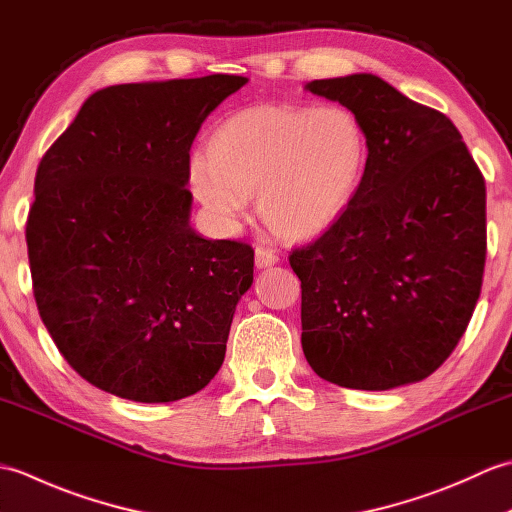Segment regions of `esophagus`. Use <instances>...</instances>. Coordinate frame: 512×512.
<instances>
[{
  "label": "esophagus",
  "mask_w": 512,
  "mask_h": 512,
  "mask_svg": "<svg viewBox=\"0 0 512 512\" xmlns=\"http://www.w3.org/2000/svg\"><path fill=\"white\" fill-rule=\"evenodd\" d=\"M279 262V257H277V253L275 250H270V248H255V266L257 268H270V266H275Z\"/></svg>",
  "instance_id": "34e87169"
}]
</instances>
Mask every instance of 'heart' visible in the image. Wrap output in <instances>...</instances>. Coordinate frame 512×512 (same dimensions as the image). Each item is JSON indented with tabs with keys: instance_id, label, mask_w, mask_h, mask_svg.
Masks as SVG:
<instances>
[{
	"instance_id": "obj_1",
	"label": "heart",
	"mask_w": 512,
	"mask_h": 512,
	"mask_svg": "<svg viewBox=\"0 0 512 512\" xmlns=\"http://www.w3.org/2000/svg\"><path fill=\"white\" fill-rule=\"evenodd\" d=\"M365 162V127L347 107L257 105L215 129L209 156H191L189 184L224 231H233L255 193L270 231L310 239L350 206Z\"/></svg>"
}]
</instances>
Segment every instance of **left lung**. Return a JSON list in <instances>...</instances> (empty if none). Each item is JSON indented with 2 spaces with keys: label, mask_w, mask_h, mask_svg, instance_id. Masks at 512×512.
<instances>
[{
  "label": "left lung",
  "mask_w": 512,
  "mask_h": 512,
  "mask_svg": "<svg viewBox=\"0 0 512 512\" xmlns=\"http://www.w3.org/2000/svg\"><path fill=\"white\" fill-rule=\"evenodd\" d=\"M363 123L367 162L350 206L292 250L301 347L323 380L385 391L447 361L480 299L486 184L447 116L376 74L306 83Z\"/></svg>",
  "instance_id": "left-lung-1"
}]
</instances>
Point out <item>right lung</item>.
Instances as JSON below:
<instances>
[{
	"instance_id": "1",
	"label": "right lung",
	"mask_w": 512,
	"mask_h": 512,
	"mask_svg": "<svg viewBox=\"0 0 512 512\" xmlns=\"http://www.w3.org/2000/svg\"><path fill=\"white\" fill-rule=\"evenodd\" d=\"M246 83L110 85L39 162L26 224L37 308L65 361L107 394L173 402L220 372L253 248L195 233L189 151Z\"/></svg>"
}]
</instances>
